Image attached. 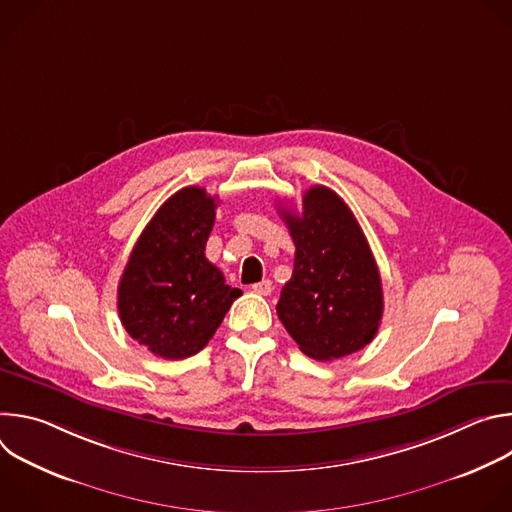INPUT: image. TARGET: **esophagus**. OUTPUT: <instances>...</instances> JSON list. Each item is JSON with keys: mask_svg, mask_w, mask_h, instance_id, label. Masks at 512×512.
Returning a JSON list of instances; mask_svg holds the SVG:
<instances>
[{"mask_svg": "<svg viewBox=\"0 0 512 512\" xmlns=\"http://www.w3.org/2000/svg\"><path fill=\"white\" fill-rule=\"evenodd\" d=\"M251 289L255 291V294L269 296V294H271V289H273V285H271V281H269V279H263V281H259V283H253V285H251Z\"/></svg>", "mask_w": 512, "mask_h": 512, "instance_id": "obj_1", "label": "esophagus"}]
</instances>
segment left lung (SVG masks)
Listing matches in <instances>:
<instances>
[{
	"label": "left lung",
	"instance_id": "1",
	"mask_svg": "<svg viewBox=\"0 0 512 512\" xmlns=\"http://www.w3.org/2000/svg\"><path fill=\"white\" fill-rule=\"evenodd\" d=\"M296 245L294 273L281 287L277 316L300 350L334 360L367 346L383 318L373 251L344 200L312 186L302 212L281 210Z\"/></svg>",
	"mask_w": 512,
	"mask_h": 512
}]
</instances>
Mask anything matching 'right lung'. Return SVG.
I'll return each instance as SVG.
<instances>
[{
    "mask_svg": "<svg viewBox=\"0 0 512 512\" xmlns=\"http://www.w3.org/2000/svg\"><path fill=\"white\" fill-rule=\"evenodd\" d=\"M216 196L188 186L172 194L139 235L117 287L127 334L156 356L182 360L200 352L243 294L204 251Z\"/></svg>",
    "mask_w": 512,
    "mask_h": 512,
    "instance_id": "obj_1",
    "label": "right lung"
}]
</instances>
